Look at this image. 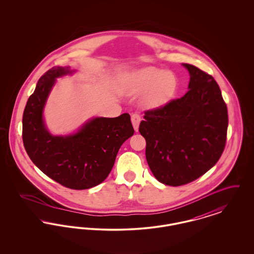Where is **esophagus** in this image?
Wrapping results in <instances>:
<instances>
[{
	"label": "esophagus",
	"mask_w": 254,
	"mask_h": 254,
	"mask_svg": "<svg viewBox=\"0 0 254 254\" xmlns=\"http://www.w3.org/2000/svg\"><path fill=\"white\" fill-rule=\"evenodd\" d=\"M141 121V116L139 113H132L131 114V123H132L133 127L136 131H138V127H139V124Z\"/></svg>",
	"instance_id": "esophagus-1"
}]
</instances>
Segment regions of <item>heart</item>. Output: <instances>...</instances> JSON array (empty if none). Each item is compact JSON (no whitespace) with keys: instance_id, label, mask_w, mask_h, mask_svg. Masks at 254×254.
<instances>
[{"instance_id":"heart-1","label":"heart","mask_w":254,"mask_h":254,"mask_svg":"<svg viewBox=\"0 0 254 254\" xmlns=\"http://www.w3.org/2000/svg\"><path fill=\"white\" fill-rule=\"evenodd\" d=\"M133 92L147 90L145 104L157 108L167 104L177 91V79L173 73L159 67H145L131 77Z\"/></svg>"}]
</instances>
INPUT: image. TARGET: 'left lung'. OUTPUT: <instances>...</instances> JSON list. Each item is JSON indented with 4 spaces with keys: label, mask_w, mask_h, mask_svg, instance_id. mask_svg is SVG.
<instances>
[{
    "label": "left lung",
    "mask_w": 254,
    "mask_h": 254,
    "mask_svg": "<svg viewBox=\"0 0 254 254\" xmlns=\"http://www.w3.org/2000/svg\"><path fill=\"white\" fill-rule=\"evenodd\" d=\"M189 91L166 105L145 111L139 131L145 158L158 181L179 187L211 169L227 142V105L214 78L190 64Z\"/></svg>",
    "instance_id": "obj_1"
}]
</instances>
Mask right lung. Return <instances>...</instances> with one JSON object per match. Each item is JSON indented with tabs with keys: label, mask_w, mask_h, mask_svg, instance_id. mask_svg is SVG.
Segmentation results:
<instances>
[{
	"label": "right lung",
	"mask_w": 254,
	"mask_h": 254,
	"mask_svg": "<svg viewBox=\"0 0 254 254\" xmlns=\"http://www.w3.org/2000/svg\"><path fill=\"white\" fill-rule=\"evenodd\" d=\"M68 67L53 66L38 81L23 115V142L31 161L47 176L71 190H86L101 184L113 168L123 143L134 133L130 116L95 118L79 132L52 136L45 127L43 109L55 79Z\"/></svg>",
	"instance_id": "add662e5"
}]
</instances>
